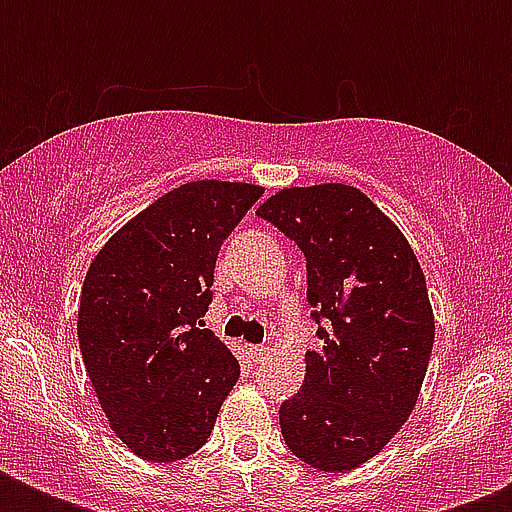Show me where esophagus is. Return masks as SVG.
Returning a JSON list of instances; mask_svg holds the SVG:
<instances>
[{
	"label": "esophagus",
	"instance_id": "esophagus-1",
	"mask_svg": "<svg viewBox=\"0 0 512 512\" xmlns=\"http://www.w3.org/2000/svg\"><path fill=\"white\" fill-rule=\"evenodd\" d=\"M247 353L252 361H260L265 356V345H247Z\"/></svg>",
	"mask_w": 512,
	"mask_h": 512
}]
</instances>
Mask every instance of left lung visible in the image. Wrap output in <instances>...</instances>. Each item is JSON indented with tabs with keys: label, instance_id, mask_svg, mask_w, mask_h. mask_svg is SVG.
Returning <instances> with one entry per match:
<instances>
[{
	"label": "left lung",
	"instance_id": "1",
	"mask_svg": "<svg viewBox=\"0 0 512 512\" xmlns=\"http://www.w3.org/2000/svg\"><path fill=\"white\" fill-rule=\"evenodd\" d=\"M305 255L319 350L279 409L289 452L327 473L372 460L412 414L436 321L409 241L342 183L284 188L257 209Z\"/></svg>",
	"mask_w": 512,
	"mask_h": 512
}]
</instances>
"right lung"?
<instances>
[{
	"label": "right lung",
	"mask_w": 512,
	"mask_h": 512,
	"mask_svg": "<svg viewBox=\"0 0 512 512\" xmlns=\"http://www.w3.org/2000/svg\"><path fill=\"white\" fill-rule=\"evenodd\" d=\"M263 188L196 180L106 241L79 300V348L111 428L132 452L175 462L207 444L239 361L204 327L217 252Z\"/></svg>",
	"instance_id": "right-lung-1"
}]
</instances>
